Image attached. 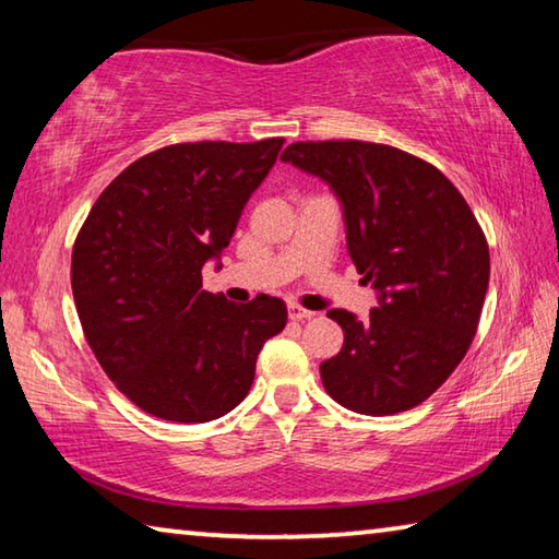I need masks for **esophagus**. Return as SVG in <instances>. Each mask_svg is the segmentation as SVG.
<instances>
[{
	"instance_id": "1",
	"label": "esophagus",
	"mask_w": 559,
	"mask_h": 559,
	"mask_svg": "<svg viewBox=\"0 0 559 559\" xmlns=\"http://www.w3.org/2000/svg\"><path fill=\"white\" fill-rule=\"evenodd\" d=\"M288 316H290V320H308V318H313L316 313H313V310H308V308H300L298 302H290Z\"/></svg>"
}]
</instances>
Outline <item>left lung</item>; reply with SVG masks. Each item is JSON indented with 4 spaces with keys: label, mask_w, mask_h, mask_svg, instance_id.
Listing matches in <instances>:
<instances>
[{
    "label": "left lung",
    "mask_w": 559,
    "mask_h": 559,
    "mask_svg": "<svg viewBox=\"0 0 559 559\" xmlns=\"http://www.w3.org/2000/svg\"><path fill=\"white\" fill-rule=\"evenodd\" d=\"M281 159L333 189L349 259L380 296L365 320L328 310L345 343L320 365L325 392L370 416L429 400L468 353L488 290V243L471 206L437 167L392 145L293 143Z\"/></svg>",
    "instance_id": "8db88e82"
}]
</instances>
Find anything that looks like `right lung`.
<instances>
[{
    "mask_svg": "<svg viewBox=\"0 0 559 559\" xmlns=\"http://www.w3.org/2000/svg\"><path fill=\"white\" fill-rule=\"evenodd\" d=\"M283 138L179 143L140 157L103 189L73 243L83 335L110 382L157 419L202 424L251 390L257 357L286 328V302H229L202 288Z\"/></svg>",
    "mask_w": 559,
    "mask_h": 559,
    "instance_id": "add662e5",
    "label": "right lung"
}]
</instances>
